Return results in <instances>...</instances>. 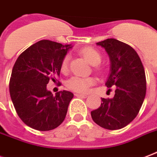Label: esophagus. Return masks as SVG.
I'll return each instance as SVG.
<instances>
[{
  "label": "esophagus",
  "mask_w": 157,
  "mask_h": 157,
  "mask_svg": "<svg viewBox=\"0 0 157 157\" xmlns=\"http://www.w3.org/2000/svg\"><path fill=\"white\" fill-rule=\"evenodd\" d=\"M75 95H76V97H81V98H86L87 96H88L87 94H80V93H76V94H75Z\"/></svg>",
  "instance_id": "1"
}]
</instances>
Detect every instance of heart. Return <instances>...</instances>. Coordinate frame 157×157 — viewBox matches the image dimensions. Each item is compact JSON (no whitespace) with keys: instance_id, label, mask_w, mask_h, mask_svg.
<instances>
[{"instance_id":"heart-1","label":"heart","mask_w":157,"mask_h":157,"mask_svg":"<svg viewBox=\"0 0 157 157\" xmlns=\"http://www.w3.org/2000/svg\"><path fill=\"white\" fill-rule=\"evenodd\" d=\"M81 53L86 59L90 64L96 66L101 62V55L99 51L94 48H85L81 51ZM70 57L69 55H66L63 57L61 63V70L62 71H67L68 68ZM95 82V80L92 77H81V76H72L67 82V86L71 90H73L80 93H86L89 90L90 87L93 86Z\"/></svg>"}]
</instances>
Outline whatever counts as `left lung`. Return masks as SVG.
<instances>
[{"label": "left lung", "mask_w": 157, "mask_h": 157, "mask_svg": "<svg viewBox=\"0 0 157 157\" xmlns=\"http://www.w3.org/2000/svg\"><path fill=\"white\" fill-rule=\"evenodd\" d=\"M96 44L109 55L110 72L105 85L115 87V94L111 99L101 98L102 103L91 111V118L104 128L117 130L131 123L142 107L147 90L145 71L137 52L128 44L115 39Z\"/></svg>", "instance_id": "1"}]
</instances>
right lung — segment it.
<instances>
[{
	"mask_svg": "<svg viewBox=\"0 0 157 157\" xmlns=\"http://www.w3.org/2000/svg\"><path fill=\"white\" fill-rule=\"evenodd\" d=\"M71 48V44L41 40L23 52L13 67L10 98L20 119L32 128L49 131L65 119L74 94L63 90L54 96L47 84L59 76L62 61Z\"/></svg>",
	"mask_w": 157,
	"mask_h": 157,
	"instance_id": "1",
	"label": "right lung"
}]
</instances>
